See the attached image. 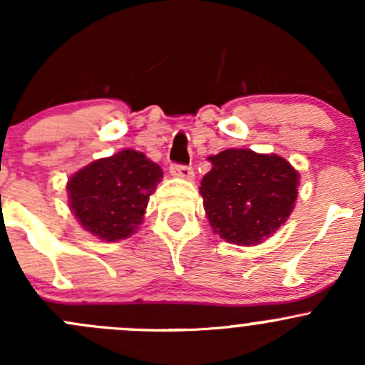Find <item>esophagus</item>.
Listing matches in <instances>:
<instances>
[{
    "label": "esophagus",
    "mask_w": 365,
    "mask_h": 365,
    "mask_svg": "<svg viewBox=\"0 0 365 365\" xmlns=\"http://www.w3.org/2000/svg\"><path fill=\"white\" fill-rule=\"evenodd\" d=\"M171 175L178 176V178H183V180H194V169H192V165L173 164L171 165Z\"/></svg>",
    "instance_id": "obj_1"
}]
</instances>
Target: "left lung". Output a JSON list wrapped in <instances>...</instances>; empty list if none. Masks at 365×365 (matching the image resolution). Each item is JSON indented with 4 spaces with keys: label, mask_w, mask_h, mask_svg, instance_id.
<instances>
[{
    "label": "left lung",
    "mask_w": 365,
    "mask_h": 365,
    "mask_svg": "<svg viewBox=\"0 0 365 365\" xmlns=\"http://www.w3.org/2000/svg\"><path fill=\"white\" fill-rule=\"evenodd\" d=\"M200 192L213 233L230 244L257 245L288 220L298 196V171L275 153L231 148L208 157Z\"/></svg>",
    "instance_id": "8db88e82"
}]
</instances>
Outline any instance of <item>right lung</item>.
Returning <instances> with one entry per match:
<instances>
[{
	"label": "right lung",
	"mask_w": 365,
	"mask_h": 365,
	"mask_svg": "<svg viewBox=\"0 0 365 365\" xmlns=\"http://www.w3.org/2000/svg\"><path fill=\"white\" fill-rule=\"evenodd\" d=\"M162 180L159 164L135 150L98 159L68 178V205L81 226L104 242L135 233Z\"/></svg>",
	"instance_id": "obj_1"
}]
</instances>
